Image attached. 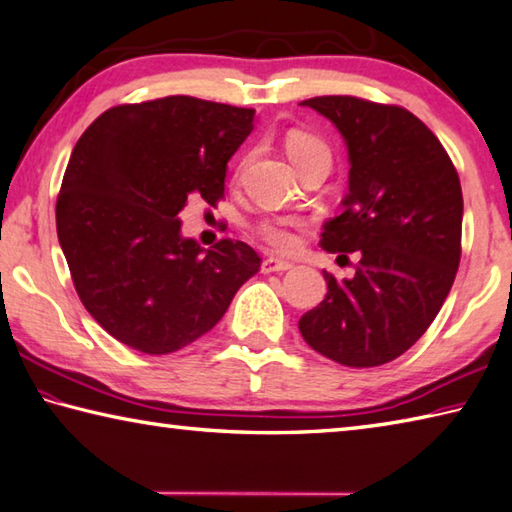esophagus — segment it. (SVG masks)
I'll list each match as a JSON object with an SVG mask.
<instances>
[{"label":"esophagus","instance_id":"esophagus-1","mask_svg":"<svg viewBox=\"0 0 512 512\" xmlns=\"http://www.w3.org/2000/svg\"><path fill=\"white\" fill-rule=\"evenodd\" d=\"M295 264L288 262V259H280V257H266L262 262V273H284L291 271Z\"/></svg>","mask_w":512,"mask_h":512}]
</instances>
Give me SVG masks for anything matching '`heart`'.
<instances>
[{"instance_id": "b5f03b06", "label": "heart", "mask_w": 512, "mask_h": 512, "mask_svg": "<svg viewBox=\"0 0 512 512\" xmlns=\"http://www.w3.org/2000/svg\"><path fill=\"white\" fill-rule=\"evenodd\" d=\"M286 152L291 156V161L306 154H329L327 145H324L320 138L304 132H291L286 136ZM297 232H300V224H297L295 219H275L262 226V235L268 244L282 250H288L297 244Z\"/></svg>"}]
</instances>
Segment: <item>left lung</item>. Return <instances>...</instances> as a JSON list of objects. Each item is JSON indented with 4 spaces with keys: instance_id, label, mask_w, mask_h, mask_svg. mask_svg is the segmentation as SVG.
Here are the masks:
<instances>
[{
    "instance_id": "left-lung-1",
    "label": "left lung",
    "mask_w": 512,
    "mask_h": 512,
    "mask_svg": "<svg viewBox=\"0 0 512 512\" xmlns=\"http://www.w3.org/2000/svg\"><path fill=\"white\" fill-rule=\"evenodd\" d=\"M331 120L347 145L349 192L324 224L327 253H360L356 275L327 280L302 315L306 345L347 367H378L410 349L448 297L461 259L457 170L410 111L351 96L300 102Z\"/></svg>"
}]
</instances>
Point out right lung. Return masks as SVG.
I'll return each instance as SVG.
<instances>
[{
    "label": "right lung",
    "instance_id": "1",
    "mask_svg": "<svg viewBox=\"0 0 512 512\" xmlns=\"http://www.w3.org/2000/svg\"><path fill=\"white\" fill-rule=\"evenodd\" d=\"M255 109L192 96L111 107L80 136L55 224L85 309L136 351L163 356L208 333L259 271L244 241L183 237L190 197H224L226 167Z\"/></svg>",
    "mask_w": 512,
    "mask_h": 512
}]
</instances>
